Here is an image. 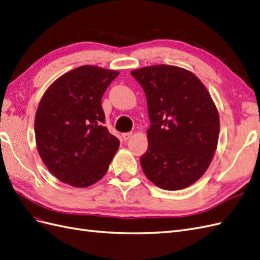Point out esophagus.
<instances>
[{
	"label": "esophagus",
	"mask_w": 260,
	"mask_h": 260,
	"mask_svg": "<svg viewBox=\"0 0 260 260\" xmlns=\"http://www.w3.org/2000/svg\"><path fill=\"white\" fill-rule=\"evenodd\" d=\"M133 133L132 132H128V133H124V134H122V138L124 139V141H128V139L132 137Z\"/></svg>",
	"instance_id": "1"
}]
</instances>
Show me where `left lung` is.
<instances>
[{"label":"left lung","mask_w":260,"mask_h":260,"mask_svg":"<svg viewBox=\"0 0 260 260\" xmlns=\"http://www.w3.org/2000/svg\"><path fill=\"white\" fill-rule=\"evenodd\" d=\"M131 75L145 92L150 121L144 174L165 190L189 187L208 169L217 146L219 118L210 93L193 73L175 66Z\"/></svg>","instance_id":"obj_1"}]
</instances>
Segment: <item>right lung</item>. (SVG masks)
Listing matches in <instances>:
<instances>
[{"label":"right lung","mask_w":260,"mask_h":260,"mask_svg":"<svg viewBox=\"0 0 260 260\" xmlns=\"http://www.w3.org/2000/svg\"><path fill=\"white\" fill-rule=\"evenodd\" d=\"M118 76L114 70L81 66L52 83L35 117L37 149L59 180L85 188L109 169L119 141L103 125L101 100Z\"/></svg>","instance_id":"add662e5"}]
</instances>
